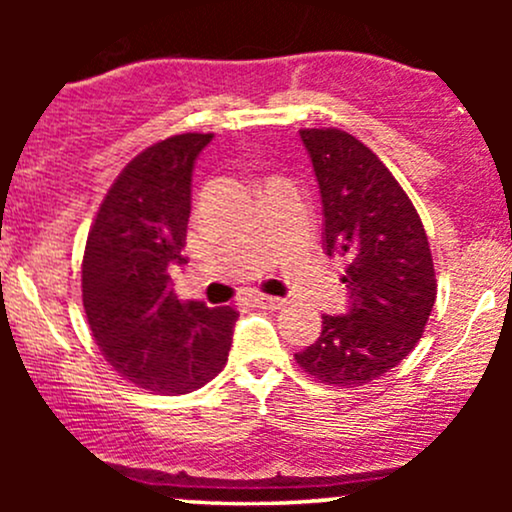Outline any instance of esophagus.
<instances>
[{"mask_svg":"<svg viewBox=\"0 0 512 512\" xmlns=\"http://www.w3.org/2000/svg\"><path fill=\"white\" fill-rule=\"evenodd\" d=\"M252 301H255L257 308H264V310H281V308H286V301H284V298L264 296V293H257V296L252 298Z\"/></svg>","mask_w":512,"mask_h":512,"instance_id":"1","label":"esophagus"}]
</instances>
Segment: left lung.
<instances>
[{"label": "left lung", "mask_w": 512, "mask_h": 512, "mask_svg": "<svg viewBox=\"0 0 512 512\" xmlns=\"http://www.w3.org/2000/svg\"><path fill=\"white\" fill-rule=\"evenodd\" d=\"M320 187L330 257L346 264L344 315H322L315 344L296 363L320 383L356 387L399 366L421 339L436 269L407 192L366 144L342 129H301Z\"/></svg>", "instance_id": "1"}]
</instances>
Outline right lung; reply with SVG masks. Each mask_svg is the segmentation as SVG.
<instances>
[{
    "label": "right lung",
    "mask_w": 512,
    "mask_h": 512,
    "mask_svg": "<svg viewBox=\"0 0 512 512\" xmlns=\"http://www.w3.org/2000/svg\"><path fill=\"white\" fill-rule=\"evenodd\" d=\"M214 134H175L127 163L88 231L81 296L93 339L113 370L142 390L187 395L226 366L238 310L180 303L192 168Z\"/></svg>",
    "instance_id": "1"
}]
</instances>
